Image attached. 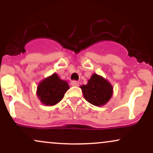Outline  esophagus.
<instances>
[{"instance_id": "obj_1", "label": "esophagus", "mask_w": 153, "mask_h": 153, "mask_svg": "<svg viewBox=\"0 0 153 153\" xmlns=\"http://www.w3.org/2000/svg\"><path fill=\"white\" fill-rule=\"evenodd\" d=\"M71 85L73 86H78L79 85V82L77 80H72L71 81Z\"/></svg>"}]
</instances>
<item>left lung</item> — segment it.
I'll return each instance as SVG.
<instances>
[{"mask_svg": "<svg viewBox=\"0 0 153 153\" xmlns=\"http://www.w3.org/2000/svg\"><path fill=\"white\" fill-rule=\"evenodd\" d=\"M84 98L94 106H102L109 101L113 94V88L106 79L94 74L87 85L80 86Z\"/></svg>", "mask_w": 153, "mask_h": 153, "instance_id": "8db88e82", "label": "left lung"}]
</instances>
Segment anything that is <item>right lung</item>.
Listing matches in <instances>:
<instances>
[{
  "mask_svg": "<svg viewBox=\"0 0 153 153\" xmlns=\"http://www.w3.org/2000/svg\"><path fill=\"white\" fill-rule=\"evenodd\" d=\"M69 89L68 82L54 73L38 85L36 94L40 101L47 106H52L60 101Z\"/></svg>",
  "mask_w": 153,
  "mask_h": 153,
  "instance_id": "obj_1",
  "label": "right lung"
}]
</instances>
